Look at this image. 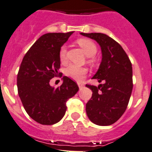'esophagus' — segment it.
I'll return each mask as SVG.
<instances>
[{
  "instance_id": "1",
  "label": "esophagus",
  "mask_w": 152,
  "mask_h": 152,
  "mask_svg": "<svg viewBox=\"0 0 152 152\" xmlns=\"http://www.w3.org/2000/svg\"><path fill=\"white\" fill-rule=\"evenodd\" d=\"M77 84H78V86H79V88H82L83 87V86H84V85H83V83H78Z\"/></svg>"
}]
</instances>
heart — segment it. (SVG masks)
<instances>
[{"label":"heart","instance_id":"1","mask_svg":"<svg viewBox=\"0 0 152 152\" xmlns=\"http://www.w3.org/2000/svg\"><path fill=\"white\" fill-rule=\"evenodd\" d=\"M78 43L83 49L86 55L88 57H92L97 53V46L93 41L88 39H80L78 40ZM66 47L63 46L59 52V57L61 61H64L66 59ZM65 74L68 77L77 81L83 80L88 73V69L83 66H77L75 64H69L65 68Z\"/></svg>","mask_w":152,"mask_h":152}]
</instances>
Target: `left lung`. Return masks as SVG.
<instances>
[{
    "label": "left lung",
    "instance_id": "8db88e82",
    "mask_svg": "<svg viewBox=\"0 0 152 152\" xmlns=\"http://www.w3.org/2000/svg\"><path fill=\"white\" fill-rule=\"evenodd\" d=\"M94 39L101 48L102 60L92 79L98 87L86 85L92 97L86 103V113L94 124L108 126L121 117L128 105L133 89V69L128 56L121 45L101 33H80Z\"/></svg>",
    "mask_w": 152,
    "mask_h": 152
}]
</instances>
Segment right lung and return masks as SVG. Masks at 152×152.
<instances>
[{
    "mask_svg": "<svg viewBox=\"0 0 152 152\" xmlns=\"http://www.w3.org/2000/svg\"><path fill=\"white\" fill-rule=\"evenodd\" d=\"M73 33L43 34L21 63L17 76L18 96L28 115L41 124L52 125L60 121L66 113V102L79 91L77 84L67 76H63L60 87L49 84L55 76H62L59 52Z\"/></svg>",
    "mask_w": 152,
    "mask_h": 152,
    "instance_id": "1",
    "label": "right lung"
}]
</instances>
